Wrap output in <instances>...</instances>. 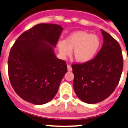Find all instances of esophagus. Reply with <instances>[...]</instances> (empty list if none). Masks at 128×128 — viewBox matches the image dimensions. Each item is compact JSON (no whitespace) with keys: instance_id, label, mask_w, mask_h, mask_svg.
I'll return each instance as SVG.
<instances>
[{"instance_id":"34e87169","label":"esophagus","mask_w":128,"mask_h":128,"mask_svg":"<svg viewBox=\"0 0 128 128\" xmlns=\"http://www.w3.org/2000/svg\"><path fill=\"white\" fill-rule=\"evenodd\" d=\"M67 69H68V71H72V68L70 65H67Z\"/></svg>"}]
</instances>
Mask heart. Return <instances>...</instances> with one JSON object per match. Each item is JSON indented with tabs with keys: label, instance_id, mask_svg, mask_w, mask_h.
<instances>
[{
	"label": "heart",
	"instance_id": "b5f03b06",
	"mask_svg": "<svg viewBox=\"0 0 128 128\" xmlns=\"http://www.w3.org/2000/svg\"><path fill=\"white\" fill-rule=\"evenodd\" d=\"M100 39L96 34H91L84 30L72 32L65 41L58 42V48L61 56L65 58L71 54L80 63H86L94 58L100 47Z\"/></svg>",
	"mask_w": 128,
	"mask_h": 128
}]
</instances>
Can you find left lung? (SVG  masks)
<instances>
[{"mask_svg": "<svg viewBox=\"0 0 128 128\" xmlns=\"http://www.w3.org/2000/svg\"><path fill=\"white\" fill-rule=\"evenodd\" d=\"M102 47L90 61L72 65L75 93L88 104L100 102L114 92L123 69V58L118 42L101 29Z\"/></svg>", "mask_w": 128, "mask_h": 128, "instance_id": "obj_1", "label": "left lung"}]
</instances>
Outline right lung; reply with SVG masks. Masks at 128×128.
Returning <instances> with one entry per match:
<instances>
[{"instance_id": "1", "label": "right lung", "mask_w": 128, "mask_h": 128, "mask_svg": "<svg viewBox=\"0 0 128 128\" xmlns=\"http://www.w3.org/2000/svg\"><path fill=\"white\" fill-rule=\"evenodd\" d=\"M62 30L59 25L40 24L24 32L11 47L9 79L24 100L41 105L56 96L67 72L66 62L56 58L53 50Z\"/></svg>"}]
</instances>
